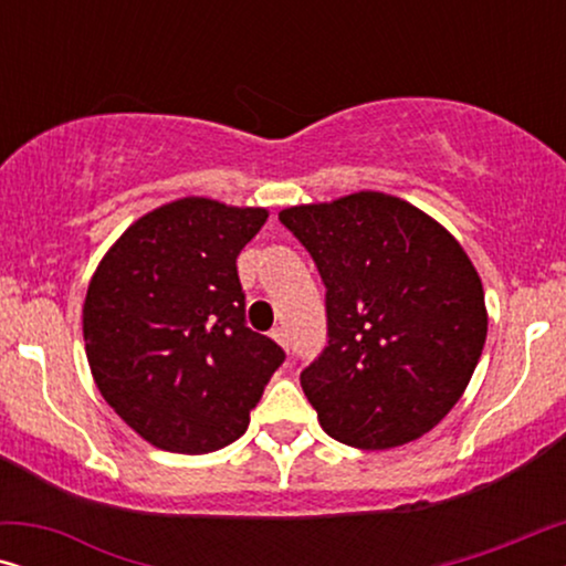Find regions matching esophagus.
<instances>
[{
	"mask_svg": "<svg viewBox=\"0 0 566 566\" xmlns=\"http://www.w3.org/2000/svg\"><path fill=\"white\" fill-rule=\"evenodd\" d=\"M270 337H273L275 343L283 347V350H289V335H285V329H283V327H275L273 332H270Z\"/></svg>",
	"mask_w": 566,
	"mask_h": 566,
	"instance_id": "esophagus-1",
	"label": "esophagus"
}]
</instances>
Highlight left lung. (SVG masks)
Listing matches in <instances>:
<instances>
[{
  "label": "left lung",
  "mask_w": 566,
  "mask_h": 566,
  "mask_svg": "<svg viewBox=\"0 0 566 566\" xmlns=\"http://www.w3.org/2000/svg\"><path fill=\"white\" fill-rule=\"evenodd\" d=\"M277 219L327 289V347L301 370L324 432L386 451L436 428L486 339L484 289L463 247L420 208L374 190Z\"/></svg>",
  "instance_id": "left-lung-1"
}]
</instances>
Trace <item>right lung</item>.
I'll return each instance as SVG.
<instances>
[{
  "instance_id": "right-lung-1",
  "label": "right lung",
  "mask_w": 566,
  "mask_h": 566,
  "mask_svg": "<svg viewBox=\"0 0 566 566\" xmlns=\"http://www.w3.org/2000/svg\"><path fill=\"white\" fill-rule=\"evenodd\" d=\"M265 208L211 198L159 206L123 231L84 298V350L99 394L161 451L234 443L285 360L244 322L237 258Z\"/></svg>"
}]
</instances>
